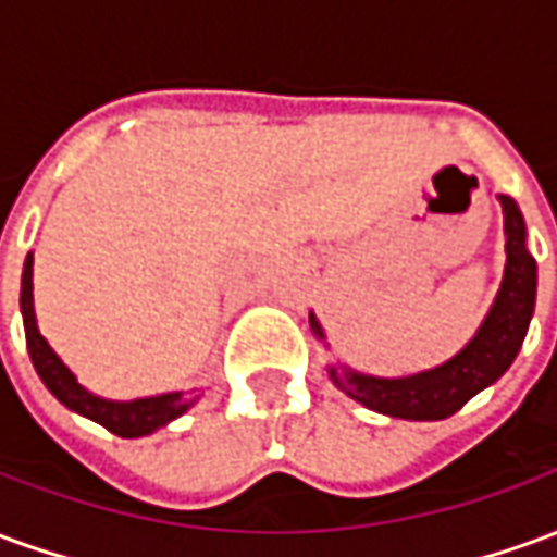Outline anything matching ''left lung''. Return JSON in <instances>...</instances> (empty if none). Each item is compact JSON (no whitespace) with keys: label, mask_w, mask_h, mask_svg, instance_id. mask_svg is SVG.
<instances>
[{"label":"left lung","mask_w":557,"mask_h":557,"mask_svg":"<svg viewBox=\"0 0 557 557\" xmlns=\"http://www.w3.org/2000/svg\"><path fill=\"white\" fill-rule=\"evenodd\" d=\"M498 199L504 211L507 265H504L502 289L495 295L478 334L468 339L466 349L456 351L442 367H432L406 379H379V375L355 373L349 367L331 363L327 375L346 397L358 399L367 409L391 414V418L444 420L507 373V367L522 349V339L534 315L537 262L525 247V220L519 206L510 196H498ZM310 327L315 337L325 339V331L315 322V315H310Z\"/></svg>","instance_id":"obj_1"}]
</instances>
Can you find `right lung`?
Returning a JSON list of instances; mask_svg holds the SVG:
<instances>
[{"label":"right lung","instance_id":"1","mask_svg":"<svg viewBox=\"0 0 557 557\" xmlns=\"http://www.w3.org/2000/svg\"><path fill=\"white\" fill-rule=\"evenodd\" d=\"M20 313H23V327H26V349L35 363V373L41 375L47 391L53 394L62 406L77 411L83 418L101 423L103 430L115 432L122 438H139V435H151L160 426H166L170 420L182 418L184 411L194 406V399H184L182 391L175 394H160V397H143L131 399V403H119V399H103L91 394L79 385L77 375L67 370L62 358L50 349V343L41 337L38 331V319H35V298H32V253L23 262V280H20Z\"/></svg>","mask_w":557,"mask_h":557}]
</instances>
